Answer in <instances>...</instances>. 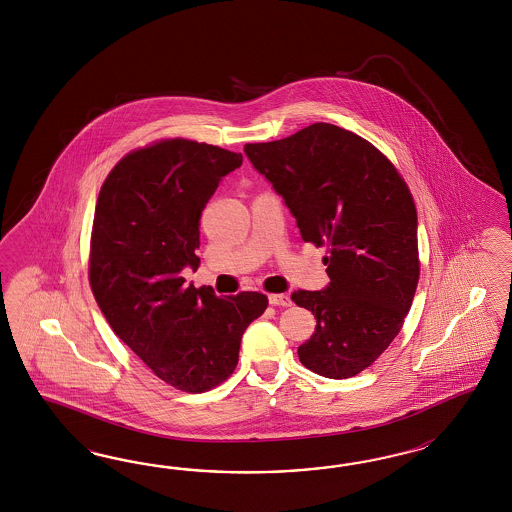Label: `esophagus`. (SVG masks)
<instances>
[{
    "mask_svg": "<svg viewBox=\"0 0 512 512\" xmlns=\"http://www.w3.org/2000/svg\"><path fill=\"white\" fill-rule=\"evenodd\" d=\"M268 300H270L272 306H281V308H287V306L293 304V300H291L289 295H270Z\"/></svg>",
    "mask_w": 512,
    "mask_h": 512,
    "instance_id": "obj_1",
    "label": "esophagus"
}]
</instances>
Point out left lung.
<instances>
[{
  "label": "left lung",
  "mask_w": 512,
  "mask_h": 512,
  "mask_svg": "<svg viewBox=\"0 0 512 512\" xmlns=\"http://www.w3.org/2000/svg\"><path fill=\"white\" fill-rule=\"evenodd\" d=\"M244 152L289 206L304 242L328 253V287L291 295L317 319L298 358L328 379L353 377L398 336L417 291L413 195L387 155L338 125H308Z\"/></svg>",
  "instance_id": "obj_1"
}]
</instances>
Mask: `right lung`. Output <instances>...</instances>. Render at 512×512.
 <instances>
[{
  "label": "right lung",
  "mask_w": 512,
  "mask_h": 512,
  "mask_svg": "<svg viewBox=\"0 0 512 512\" xmlns=\"http://www.w3.org/2000/svg\"><path fill=\"white\" fill-rule=\"evenodd\" d=\"M242 154L163 139L124 155L103 182L93 216L88 276L114 334L167 385L199 394L238 364L242 334L268 298H219L182 278L197 268L201 214Z\"/></svg>",
  "instance_id": "right-lung-1"
}]
</instances>
